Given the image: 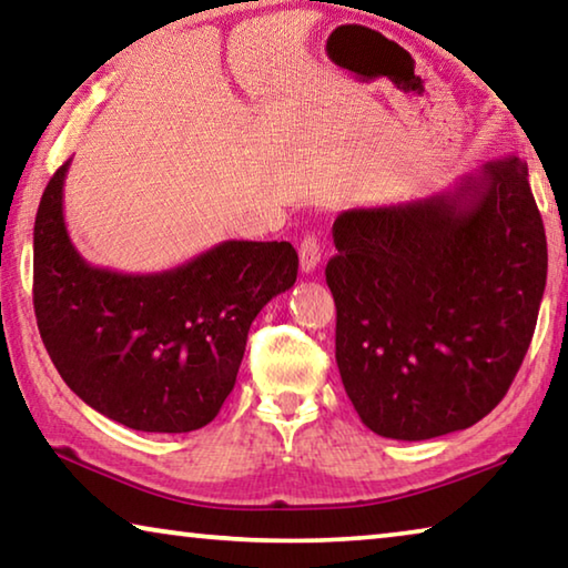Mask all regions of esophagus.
<instances>
[{"instance_id": "esophagus-1", "label": "esophagus", "mask_w": 568, "mask_h": 568, "mask_svg": "<svg viewBox=\"0 0 568 568\" xmlns=\"http://www.w3.org/2000/svg\"><path fill=\"white\" fill-rule=\"evenodd\" d=\"M321 265V240L315 235H305L301 243V271L313 273Z\"/></svg>"}]
</instances>
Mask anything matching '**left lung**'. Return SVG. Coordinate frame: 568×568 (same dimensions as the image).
Here are the masks:
<instances>
[{
	"label": "left lung",
	"instance_id": "left-lung-1",
	"mask_svg": "<svg viewBox=\"0 0 568 568\" xmlns=\"http://www.w3.org/2000/svg\"><path fill=\"white\" fill-rule=\"evenodd\" d=\"M333 240L335 361L365 426L426 440L488 416L531 345L549 267L526 162L494 160L454 190L345 210Z\"/></svg>",
	"mask_w": 568,
	"mask_h": 568
}]
</instances>
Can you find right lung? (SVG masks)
I'll return each mask as SVG.
<instances>
[{
    "label": "right lung",
    "mask_w": 568,
    "mask_h": 568,
    "mask_svg": "<svg viewBox=\"0 0 568 568\" xmlns=\"http://www.w3.org/2000/svg\"><path fill=\"white\" fill-rule=\"evenodd\" d=\"M67 168L47 182L34 220V315L54 368L128 428L207 426L235 386L255 315L295 283V247L225 240L152 275L94 267L67 235Z\"/></svg>",
    "instance_id": "obj_1"
}]
</instances>
